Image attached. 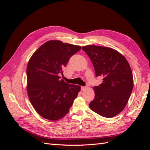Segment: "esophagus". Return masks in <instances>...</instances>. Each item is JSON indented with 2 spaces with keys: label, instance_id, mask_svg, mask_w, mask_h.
I'll return each instance as SVG.
<instances>
[{
  "label": "esophagus",
  "instance_id": "esophagus-1",
  "mask_svg": "<svg viewBox=\"0 0 150 150\" xmlns=\"http://www.w3.org/2000/svg\"><path fill=\"white\" fill-rule=\"evenodd\" d=\"M81 90L83 91V90H84L86 88V86H81Z\"/></svg>",
  "mask_w": 150,
  "mask_h": 150
}]
</instances>
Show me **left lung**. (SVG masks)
<instances>
[{
  "label": "left lung",
  "instance_id": "8db88e82",
  "mask_svg": "<svg viewBox=\"0 0 150 150\" xmlns=\"http://www.w3.org/2000/svg\"><path fill=\"white\" fill-rule=\"evenodd\" d=\"M82 49L91 61L96 76L103 78L102 83L94 87L95 96L89 108L101 116L114 117L123 110L133 88L129 63L110 47L89 45Z\"/></svg>",
  "mask_w": 150,
  "mask_h": 150
}]
</instances>
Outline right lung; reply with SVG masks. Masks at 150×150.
Instances as JSON below:
<instances>
[{"mask_svg": "<svg viewBox=\"0 0 150 150\" xmlns=\"http://www.w3.org/2000/svg\"><path fill=\"white\" fill-rule=\"evenodd\" d=\"M81 46L49 40L31 56L27 67V91L32 105L47 120L56 121L69 112L80 91L78 85L61 79L63 68Z\"/></svg>", "mask_w": 150, "mask_h": 150, "instance_id": "right-lung-1", "label": "right lung"}]
</instances>
